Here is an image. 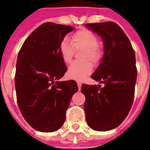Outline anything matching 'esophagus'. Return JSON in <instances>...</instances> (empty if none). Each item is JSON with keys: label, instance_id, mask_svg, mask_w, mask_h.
I'll return each mask as SVG.
<instances>
[{"label": "esophagus", "instance_id": "obj_1", "mask_svg": "<svg viewBox=\"0 0 150 150\" xmlns=\"http://www.w3.org/2000/svg\"><path fill=\"white\" fill-rule=\"evenodd\" d=\"M77 85H78V87H79V89H80V88H81V86H82V82H79V81H78Z\"/></svg>", "mask_w": 150, "mask_h": 150}]
</instances>
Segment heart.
<instances>
[{"label":"heart","instance_id":"obj_1","mask_svg":"<svg viewBox=\"0 0 150 150\" xmlns=\"http://www.w3.org/2000/svg\"><path fill=\"white\" fill-rule=\"evenodd\" d=\"M82 50L79 56L81 62L71 64L68 69V76L75 80H82L91 74L93 64L96 65L102 57L97 36L86 29L79 30L71 37V43L63 40L59 46V52L64 63H70L75 51Z\"/></svg>","mask_w":150,"mask_h":150}]
</instances>
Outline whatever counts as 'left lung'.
<instances>
[{
    "label": "left lung",
    "mask_w": 150,
    "mask_h": 150,
    "mask_svg": "<svg viewBox=\"0 0 150 150\" xmlns=\"http://www.w3.org/2000/svg\"><path fill=\"white\" fill-rule=\"evenodd\" d=\"M104 43V55L91 78L104 86L82 84L84 110L90 128L99 132L121 125L132 106L137 78L135 55L130 41L115 22L89 23Z\"/></svg>",
    "instance_id": "1"
}]
</instances>
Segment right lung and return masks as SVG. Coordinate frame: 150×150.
Instances as JSON below:
<instances>
[{"mask_svg": "<svg viewBox=\"0 0 150 150\" xmlns=\"http://www.w3.org/2000/svg\"><path fill=\"white\" fill-rule=\"evenodd\" d=\"M73 29L45 22L28 36L18 55L15 76L18 105L29 125L42 132L61 128L71 99L78 91L74 80L54 82L67 71L59 46Z\"/></svg>", "mask_w": 150, "mask_h": 150, "instance_id": "1", "label": "right lung"}]
</instances>
